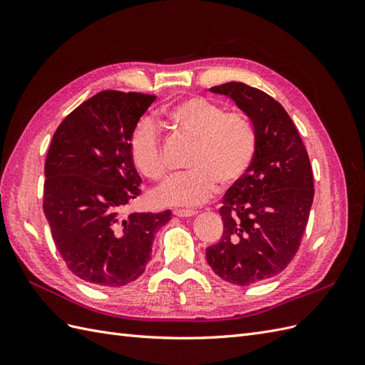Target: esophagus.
<instances>
[{
  "label": "esophagus",
  "mask_w": 365,
  "mask_h": 365,
  "mask_svg": "<svg viewBox=\"0 0 365 365\" xmlns=\"http://www.w3.org/2000/svg\"><path fill=\"white\" fill-rule=\"evenodd\" d=\"M173 215L178 217H190V216H195L196 212L195 210H189V208H175Z\"/></svg>",
  "instance_id": "34e87169"
}]
</instances>
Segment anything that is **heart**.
<instances>
[{
  "mask_svg": "<svg viewBox=\"0 0 365 365\" xmlns=\"http://www.w3.org/2000/svg\"><path fill=\"white\" fill-rule=\"evenodd\" d=\"M170 128L193 143L187 157V172L175 176L152 193L160 207L200 205L217 192V184L230 189L251 169L257 150V135L251 120L242 113H227L205 97L190 96L164 109ZM129 155L135 169L150 181L164 180L165 163L158 128L140 118L129 135Z\"/></svg>",
  "mask_w": 365,
  "mask_h": 365,
  "instance_id": "heart-1",
  "label": "heart"
}]
</instances>
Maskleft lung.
Instances as JSON below:
<instances>
[{
	"mask_svg": "<svg viewBox=\"0 0 365 365\" xmlns=\"http://www.w3.org/2000/svg\"><path fill=\"white\" fill-rule=\"evenodd\" d=\"M210 91L233 98L257 135L251 169L222 197V237L205 251L220 279L248 286L282 272L300 248L314 201V175L300 134L277 101L242 82Z\"/></svg>",
	"mask_w": 365,
	"mask_h": 365,
	"instance_id": "obj_1",
	"label": "left lung"
}]
</instances>
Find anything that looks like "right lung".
I'll list each match as a JSON object with an SVG mask.
<instances>
[{
  "mask_svg": "<svg viewBox=\"0 0 365 365\" xmlns=\"http://www.w3.org/2000/svg\"><path fill=\"white\" fill-rule=\"evenodd\" d=\"M155 98L101 91L65 117L53 135L43 168V213L63 262L86 283L117 288L137 280L157 230L170 220V210L123 213L141 192L129 135Z\"/></svg>",
  "mask_w": 365,
  "mask_h": 365,
  "instance_id": "right-lung-1",
  "label": "right lung"
}]
</instances>
